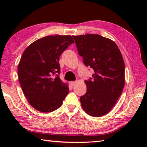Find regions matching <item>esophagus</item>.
<instances>
[{"mask_svg":"<svg viewBox=\"0 0 147 147\" xmlns=\"http://www.w3.org/2000/svg\"><path fill=\"white\" fill-rule=\"evenodd\" d=\"M75 83H76L75 82H70V85H71V86H74V85H75Z\"/></svg>","mask_w":147,"mask_h":147,"instance_id":"34e87169","label":"esophagus"}]
</instances>
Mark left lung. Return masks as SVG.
I'll use <instances>...</instances> for the list:
<instances>
[{
    "label": "left lung",
    "instance_id": "left-lung-1",
    "mask_svg": "<svg viewBox=\"0 0 147 147\" xmlns=\"http://www.w3.org/2000/svg\"><path fill=\"white\" fill-rule=\"evenodd\" d=\"M83 63L94 70L86 80V92L80 97L83 110L93 117L110 111L124 86V62L114 42L99 35L73 36Z\"/></svg>",
    "mask_w": 147,
    "mask_h": 147
}]
</instances>
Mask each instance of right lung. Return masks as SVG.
<instances>
[{
  "instance_id": "obj_1",
  "label": "right lung",
  "mask_w": 147,
  "mask_h": 147,
  "mask_svg": "<svg viewBox=\"0 0 147 147\" xmlns=\"http://www.w3.org/2000/svg\"><path fill=\"white\" fill-rule=\"evenodd\" d=\"M74 42L70 35L47 36L30 44L18 65L21 88L36 110L51 112L61 106L69 93L59 78V57Z\"/></svg>"
}]
</instances>
